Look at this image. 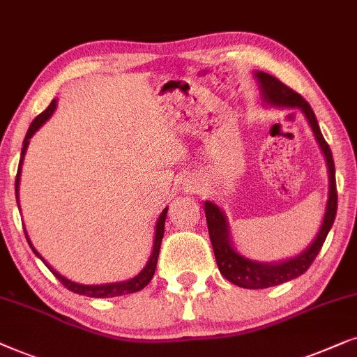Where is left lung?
<instances>
[{
  "label": "left lung",
  "instance_id": "1",
  "mask_svg": "<svg viewBox=\"0 0 357 357\" xmlns=\"http://www.w3.org/2000/svg\"><path fill=\"white\" fill-rule=\"evenodd\" d=\"M256 79L259 83L261 98L266 104L278 107H296L301 109L303 116L307 117L310 123L313 135L320 145V149L325 155L326 166H328V179H330V191H328V202L325 217H323L320 231L312 241L310 246L296 258H291L281 263H258V261L248 259L241 256L238 251L234 248L230 241V230H228V222L225 213L218 208L213 202H206V218L208 227V235H211L212 248L215 253V261L218 271L223 278L234 282L235 286L243 289H266L279 286V284L292 281L298 275L305 273L310 268L313 259L320 253L323 243H325L328 231L333 225L336 217V208H338V192H336V178H335V161L333 155L328 144L323 139L320 127H318L315 112L310 107L305 99L301 94L286 86L278 78L264 71H256Z\"/></svg>",
  "mask_w": 357,
  "mask_h": 357
}]
</instances>
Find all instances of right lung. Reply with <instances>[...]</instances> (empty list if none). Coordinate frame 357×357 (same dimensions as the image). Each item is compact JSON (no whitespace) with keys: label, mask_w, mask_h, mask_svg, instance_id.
Listing matches in <instances>:
<instances>
[{"label":"right lung","mask_w":357,"mask_h":357,"mask_svg":"<svg viewBox=\"0 0 357 357\" xmlns=\"http://www.w3.org/2000/svg\"><path fill=\"white\" fill-rule=\"evenodd\" d=\"M56 107V101L50 102V106L45 109L44 112L39 114L32 123L29 126V130H27L26 134V139L22 142V151H21V160H19V168H17V174H16V201H19V179H21V165H22V160H24V155H26V150H27V145H29V139L32 135L36 134L37 130L40 129L42 126H44L45 121H49V117L54 114ZM166 212H168V207L165 208L163 212L160 213L158 220H156V231H155V243H153V251H151L150 255V259L149 263L144 269L140 271V274H137L135 278L129 279V281H123V282H114V284H101V286H84V284H76L73 281H70V279H66L65 275H61L56 273V271L52 268V266L47 263V261L42 258V256L37 253L34 246H32L29 236H27V231H24L26 234V238H27V243L34 251L36 256H39V258L44 261L47 268L52 271V274L55 275L59 281L63 284V286L68 289V291L75 292V294H79V296H86V297H96V298H109V297H119V296H126V294H134V292H139L144 289L146 284L151 281V278H153L155 274V269H156V263H158V255H160V246H161V240H163V235H165V220H166Z\"/></svg>","instance_id":"1"}]
</instances>
